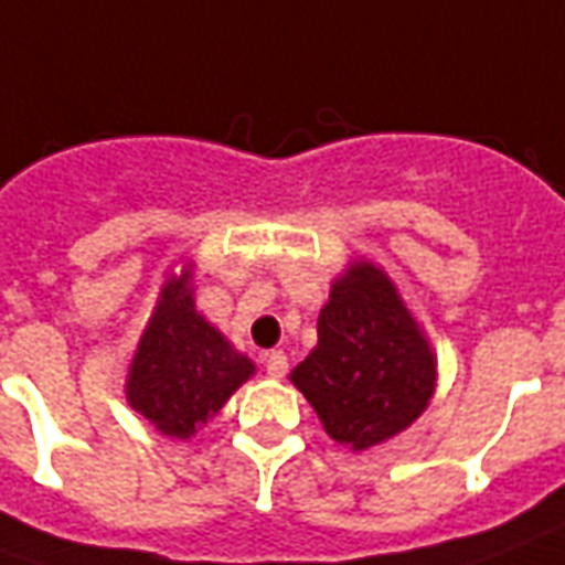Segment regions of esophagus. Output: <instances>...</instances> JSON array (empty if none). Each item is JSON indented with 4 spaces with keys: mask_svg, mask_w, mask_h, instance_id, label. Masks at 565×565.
<instances>
[{
    "mask_svg": "<svg viewBox=\"0 0 565 565\" xmlns=\"http://www.w3.org/2000/svg\"><path fill=\"white\" fill-rule=\"evenodd\" d=\"M263 366L271 379H281L287 373V354L284 351H266L263 354Z\"/></svg>",
    "mask_w": 565,
    "mask_h": 565,
    "instance_id": "obj_1",
    "label": "esophagus"
}]
</instances>
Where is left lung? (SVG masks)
I'll list each match as a JSON object with an SVG mask.
<instances>
[{"label":"left lung","instance_id":"1","mask_svg":"<svg viewBox=\"0 0 565 565\" xmlns=\"http://www.w3.org/2000/svg\"><path fill=\"white\" fill-rule=\"evenodd\" d=\"M290 382L337 444L364 452L406 431L437 388V354L392 275L351 259L318 315V345Z\"/></svg>","mask_w":565,"mask_h":565}]
</instances>
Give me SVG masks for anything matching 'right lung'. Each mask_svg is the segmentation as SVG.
I'll return each instance as SVG.
<instances>
[{"instance_id": "right-lung-1", "label": "right lung", "mask_w": 565, "mask_h": 565, "mask_svg": "<svg viewBox=\"0 0 565 565\" xmlns=\"http://www.w3.org/2000/svg\"><path fill=\"white\" fill-rule=\"evenodd\" d=\"M254 373V361L195 309V263L186 259L161 284L134 349L128 406L156 431L189 440Z\"/></svg>"}]
</instances>
